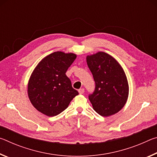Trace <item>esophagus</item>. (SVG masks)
Segmentation results:
<instances>
[{
    "label": "esophagus",
    "instance_id": "1",
    "mask_svg": "<svg viewBox=\"0 0 157 157\" xmlns=\"http://www.w3.org/2000/svg\"><path fill=\"white\" fill-rule=\"evenodd\" d=\"M78 92L79 94H83L84 92V89H79L78 90Z\"/></svg>",
    "mask_w": 157,
    "mask_h": 157
}]
</instances>
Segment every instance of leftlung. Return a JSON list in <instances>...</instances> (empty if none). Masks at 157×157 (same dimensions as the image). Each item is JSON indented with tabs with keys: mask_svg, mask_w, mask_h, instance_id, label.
<instances>
[{
	"mask_svg": "<svg viewBox=\"0 0 157 157\" xmlns=\"http://www.w3.org/2000/svg\"><path fill=\"white\" fill-rule=\"evenodd\" d=\"M86 59L95 82L94 94L89 96L93 108L103 117L118 113L129 96V84L123 67L105 52L87 55Z\"/></svg>",
	"mask_w": 157,
	"mask_h": 157,
	"instance_id": "1",
	"label": "left lung"
}]
</instances>
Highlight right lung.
I'll use <instances>...</instances> for the list:
<instances>
[{
    "label": "right lung",
    "mask_w": 157,
    "mask_h": 157,
    "mask_svg": "<svg viewBox=\"0 0 157 157\" xmlns=\"http://www.w3.org/2000/svg\"><path fill=\"white\" fill-rule=\"evenodd\" d=\"M76 57L73 52H54L44 57L34 68L28 80V95L39 112L49 117L57 116L79 94L66 75Z\"/></svg>",
    "instance_id": "obj_1"
}]
</instances>
